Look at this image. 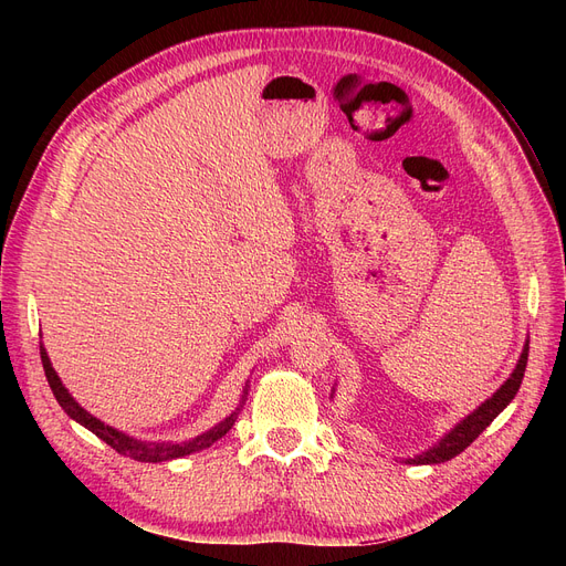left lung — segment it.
<instances>
[{"mask_svg":"<svg viewBox=\"0 0 566 566\" xmlns=\"http://www.w3.org/2000/svg\"><path fill=\"white\" fill-rule=\"evenodd\" d=\"M527 350H530V339H525L523 350H521V358H518L514 371L510 374V378L504 380L486 401H482L472 412H468L465 418L461 422H457L436 444H431L429 450L406 459V463H412V465H436V463H444V461L454 459L457 454H461L468 448V444L474 438H478L497 418V415L512 403V399L516 397V392L521 388L523 374H525V365H527ZM333 397H335V388H333Z\"/></svg>","mask_w":566,"mask_h":566,"instance_id":"8db88e82","label":"left lung"}]
</instances>
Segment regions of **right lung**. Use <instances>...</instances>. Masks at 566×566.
Listing matches in <instances>:
<instances>
[{
  "instance_id": "obj_1",
  "label": "right lung",
  "mask_w": 566,
  "mask_h": 566,
  "mask_svg": "<svg viewBox=\"0 0 566 566\" xmlns=\"http://www.w3.org/2000/svg\"><path fill=\"white\" fill-rule=\"evenodd\" d=\"M41 360H43V369H45V378L50 382V390L54 395V399L59 401V406L64 408V412L69 415L71 420H75L77 424H82L84 429H88L92 433H96L103 442H107L112 450H116L118 454H124L128 459H135V461H142V463H163V461H171V459H181V457H188V454H195L199 450H206L211 448V444L216 440H220L235 422L238 412H241L243 408V401L248 397V388H250V380L245 382L243 388V395H241V403L235 406V410H231L227 418L222 422H218L213 429H208L190 440H184V442H171V440H163V442H156V440H142V438H135V436H128L124 431H118L105 422H101L98 418H94L92 412L84 410L75 399L73 395L66 390V385L62 382V378L56 376L50 358H48V350L45 346L41 344Z\"/></svg>"
}]
</instances>
